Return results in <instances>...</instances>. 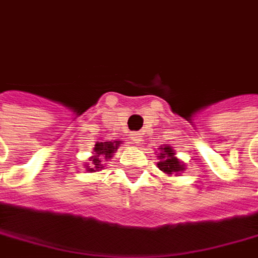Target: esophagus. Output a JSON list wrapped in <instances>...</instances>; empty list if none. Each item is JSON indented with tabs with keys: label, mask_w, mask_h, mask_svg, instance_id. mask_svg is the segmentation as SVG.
Listing matches in <instances>:
<instances>
[{
	"label": "esophagus",
	"mask_w": 258,
	"mask_h": 258,
	"mask_svg": "<svg viewBox=\"0 0 258 258\" xmlns=\"http://www.w3.org/2000/svg\"><path fill=\"white\" fill-rule=\"evenodd\" d=\"M130 144H139L141 141V134L140 133H131L128 137Z\"/></svg>",
	"instance_id": "1"
}]
</instances>
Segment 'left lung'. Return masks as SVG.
<instances>
[{"instance_id":"obj_1","label":"left lung","mask_w":258,"mask_h":258,"mask_svg":"<svg viewBox=\"0 0 258 258\" xmlns=\"http://www.w3.org/2000/svg\"><path fill=\"white\" fill-rule=\"evenodd\" d=\"M160 160L162 162H159V169L164 172V173L167 174H177L179 172H182L185 167H183V164L179 162L176 157H174V153L172 150V147H164L163 149V153H160Z\"/></svg>"}]
</instances>
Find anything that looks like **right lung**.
<instances>
[{"mask_svg": "<svg viewBox=\"0 0 258 258\" xmlns=\"http://www.w3.org/2000/svg\"><path fill=\"white\" fill-rule=\"evenodd\" d=\"M121 141H114V143H96L94 150H95V157L91 160V166H86L91 172H95L98 169H102V159H111L112 153L117 150V147L119 146Z\"/></svg>", "mask_w": 258, "mask_h": 258, "instance_id": "1", "label": "right lung"}]
</instances>
